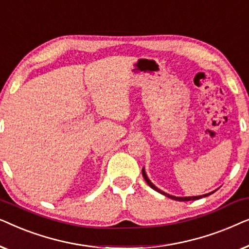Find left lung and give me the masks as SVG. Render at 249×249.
<instances>
[{"label": "left lung", "instance_id": "1", "mask_svg": "<svg viewBox=\"0 0 249 249\" xmlns=\"http://www.w3.org/2000/svg\"><path fill=\"white\" fill-rule=\"evenodd\" d=\"M142 177H144L145 181L147 182V185H148L149 187H151V188L156 190V192H159L160 194H162V195H164V196H166V197H169V198H172V199H175V200H181V202H188V200H195V199L202 198V197H206V196H209V195H211V194H213L214 192H215V190H214V192H212V193L205 194V195H200V196H188V197H177V196H172V195H170V194H166V193H164V192H162L161 189H159L158 187H156V186L154 185V183H153V182L151 181V180L148 179V177H147V175H146V172H145V168H142Z\"/></svg>", "mask_w": 249, "mask_h": 249}]
</instances>
